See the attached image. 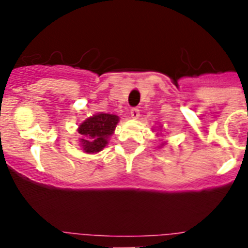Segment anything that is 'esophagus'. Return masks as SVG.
Returning <instances> with one entry per match:
<instances>
[{
    "instance_id": "1",
    "label": "esophagus",
    "mask_w": 248,
    "mask_h": 248,
    "mask_svg": "<svg viewBox=\"0 0 248 248\" xmlns=\"http://www.w3.org/2000/svg\"><path fill=\"white\" fill-rule=\"evenodd\" d=\"M130 115H131V118L137 119V118H139V115H140V110L138 108H131Z\"/></svg>"
}]
</instances>
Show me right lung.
Returning a JSON list of instances; mask_svg holds the SVG:
<instances>
[{"mask_svg":"<svg viewBox=\"0 0 248 248\" xmlns=\"http://www.w3.org/2000/svg\"><path fill=\"white\" fill-rule=\"evenodd\" d=\"M119 118L113 114L100 113L82 123L78 133L83 135V150L85 153H98L108 144L109 135L115 130Z\"/></svg>","mask_w":248,"mask_h":248,"instance_id":"right-lung-1","label":"right lung"}]
</instances>
